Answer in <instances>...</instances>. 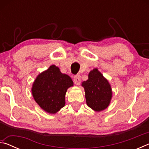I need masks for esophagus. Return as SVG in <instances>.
<instances>
[{
	"mask_svg": "<svg viewBox=\"0 0 149 149\" xmlns=\"http://www.w3.org/2000/svg\"><path fill=\"white\" fill-rule=\"evenodd\" d=\"M74 81L75 85H79L81 83V76L79 75H76L74 77Z\"/></svg>",
	"mask_w": 149,
	"mask_h": 149,
	"instance_id": "1",
	"label": "esophagus"
}]
</instances>
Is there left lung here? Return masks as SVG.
Here are the masks:
<instances>
[{
  "label": "left lung",
  "mask_w": 149,
  "mask_h": 149,
  "mask_svg": "<svg viewBox=\"0 0 149 149\" xmlns=\"http://www.w3.org/2000/svg\"><path fill=\"white\" fill-rule=\"evenodd\" d=\"M85 99L89 107L96 112L104 110L109 106L112 97V90L107 79L98 68H94L88 74V79L83 81Z\"/></svg>",
  "instance_id": "8db88e82"
}]
</instances>
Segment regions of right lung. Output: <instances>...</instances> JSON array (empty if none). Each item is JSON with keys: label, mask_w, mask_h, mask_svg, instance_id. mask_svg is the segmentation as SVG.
Instances as JSON below:
<instances>
[{"label": "right lung", "mask_w": 149, "mask_h": 149, "mask_svg": "<svg viewBox=\"0 0 149 149\" xmlns=\"http://www.w3.org/2000/svg\"><path fill=\"white\" fill-rule=\"evenodd\" d=\"M74 83L69 75L62 74L58 67L51 65L37 75L32 85L33 97L42 110L54 114L65 106V96Z\"/></svg>", "instance_id": "add662e5"}]
</instances>
